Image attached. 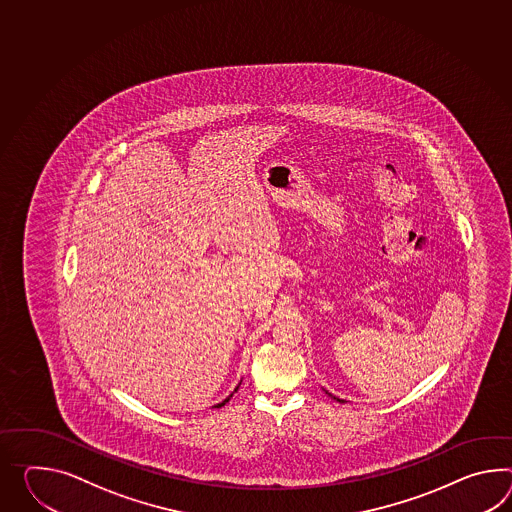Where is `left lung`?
<instances>
[{
    "mask_svg": "<svg viewBox=\"0 0 512 512\" xmlns=\"http://www.w3.org/2000/svg\"><path fill=\"white\" fill-rule=\"evenodd\" d=\"M324 392H325V394H327V396H331V398L337 399L338 403H346V401H344V399H340V398H337V396H333V394H331V392H327V390H325V388H324Z\"/></svg>",
    "mask_w": 512,
    "mask_h": 512,
    "instance_id": "1",
    "label": "left lung"
}]
</instances>
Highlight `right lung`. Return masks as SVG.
I'll return each instance as SVG.
<instances>
[{
    "label": "right lung",
    "mask_w": 512,
    "mask_h": 512,
    "mask_svg": "<svg viewBox=\"0 0 512 512\" xmlns=\"http://www.w3.org/2000/svg\"><path fill=\"white\" fill-rule=\"evenodd\" d=\"M240 383H242V381H240ZM240 383H238L237 388H235V390H233V392H231V394H229V396H227V398H225L224 401H222V403H218V405H214V407H216V409H220V407H224L225 403H227V401H229V399L233 398V394H235V392H237L238 387H240Z\"/></svg>",
    "instance_id": "obj_1"
}]
</instances>
